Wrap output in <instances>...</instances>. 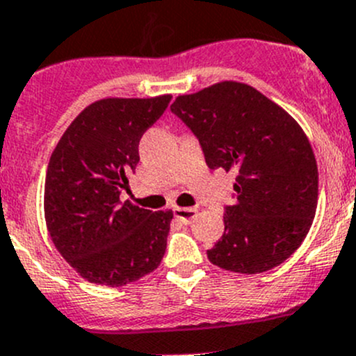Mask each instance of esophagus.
Instances as JSON below:
<instances>
[{
  "label": "esophagus",
  "instance_id": "1",
  "mask_svg": "<svg viewBox=\"0 0 356 356\" xmlns=\"http://www.w3.org/2000/svg\"><path fill=\"white\" fill-rule=\"evenodd\" d=\"M174 216L177 219H181L182 222H191L193 217L196 216V209H181V207H175Z\"/></svg>",
  "mask_w": 356,
  "mask_h": 356
}]
</instances>
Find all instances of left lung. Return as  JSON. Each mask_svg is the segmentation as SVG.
<instances>
[{
	"instance_id": "obj_1",
	"label": "left lung",
	"mask_w": 356,
	"mask_h": 356,
	"mask_svg": "<svg viewBox=\"0 0 356 356\" xmlns=\"http://www.w3.org/2000/svg\"><path fill=\"white\" fill-rule=\"evenodd\" d=\"M172 113L202 146L209 168L236 172L224 234L207 250L234 273L273 270L299 248L318 202V168L294 118L254 86L220 81L179 95Z\"/></svg>"
}]
</instances>
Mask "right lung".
<instances>
[{"instance_id":"1","label":"right lung","mask_w":356,"mask_h":356,"mask_svg":"<svg viewBox=\"0 0 356 356\" xmlns=\"http://www.w3.org/2000/svg\"><path fill=\"white\" fill-rule=\"evenodd\" d=\"M172 95L102 99L83 109L50 156L44 219L62 257L92 284L122 287L160 266L172 210L140 209L127 200L143 134Z\"/></svg>"}]
</instances>
